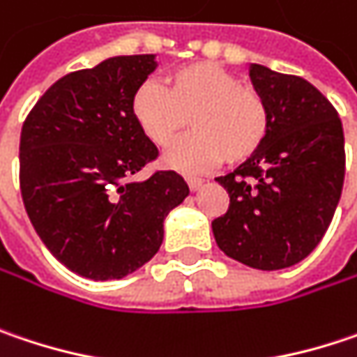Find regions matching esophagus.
Masks as SVG:
<instances>
[{
	"mask_svg": "<svg viewBox=\"0 0 357 357\" xmlns=\"http://www.w3.org/2000/svg\"><path fill=\"white\" fill-rule=\"evenodd\" d=\"M187 185H189L191 191H199L203 187V178H199V176H187Z\"/></svg>",
	"mask_w": 357,
	"mask_h": 357,
	"instance_id": "esophagus-1",
	"label": "esophagus"
}]
</instances>
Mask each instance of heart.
<instances>
[{
  "mask_svg": "<svg viewBox=\"0 0 357 357\" xmlns=\"http://www.w3.org/2000/svg\"><path fill=\"white\" fill-rule=\"evenodd\" d=\"M132 115L144 136L166 146L189 123L191 136L165 152V165L176 170H203L221 162L252 158L270 132V109L258 91L215 63H191L166 75V89L146 81L132 97Z\"/></svg>",
  "mask_w": 357,
  "mask_h": 357,
  "instance_id": "obj_1",
  "label": "heart"
}]
</instances>
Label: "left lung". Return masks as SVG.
<instances>
[{
    "mask_svg": "<svg viewBox=\"0 0 357 357\" xmlns=\"http://www.w3.org/2000/svg\"><path fill=\"white\" fill-rule=\"evenodd\" d=\"M270 109L262 148L215 181L229 195L213 219L219 250L258 270L305 260L325 236L344 189V128L335 107L309 81L250 64Z\"/></svg>",
    "mask_w": 357,
    "mask_h": 357,
    "instance_id": "left-lung-1",
    "label": "left lung"
}]
</instances>
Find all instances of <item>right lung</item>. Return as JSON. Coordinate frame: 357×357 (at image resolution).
I'll use <instances>...</instances> for the list:
<instances>
[{
    "label": "right lung",
    "instance_id": "1",
    "mask_svg": "<svg viewBox=\"0 0 357 357\" xmlns=\"http://www.w3.org/2000/svg\"><path fill=\"white\" fill-rule=\"evenodd\" d=\"M156 66L154 54H134L68 73L24 121V207L50 254L83 278L117 280L150 262L166 215L189 195L174 170L132 181L158 156L130 107Z\"/></svg>",
    "mask_w": 357,
    "mask_h": 357
}]
</instances>
